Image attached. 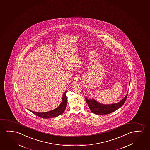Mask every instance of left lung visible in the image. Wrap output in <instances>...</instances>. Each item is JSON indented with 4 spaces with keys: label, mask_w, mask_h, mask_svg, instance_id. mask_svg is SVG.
Masks as SVG:
<instances>
[{
    "label": "left lung",
    "mask_w": 150,
    "mask_h": 150,
    "mask_svg": "<svg viewBox=\"0 0 150 150\" xmlns=\"http://www.w3.org/2000/svg\"><path fill=\"white\" fill-rule=\"evenodd\" d=\"M130 84V82H129ZM127 93L125 97L120 101L116 103L104 104L95 100L94 99H88L86 97V101L91 110V112L96 115H106L112 113L121 108L124 104L127 99Z\"/></svg>",
    "instance_id": "1"
}]
</instances>
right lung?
<instances>
[{
    "label": "right lung",
    "mask_w": 150,
    "mask_h": 150,
    "mask_svg": "<svg viewBox=\"0 0 150 150\" xmlns=\"http://www.w3.org/2000/svg\"><path fill=\"white\" fill-rule=\"evenodd\" d=\"M66 91H66L64 93L63 97H62V100L60 105L54 110H52L49 112H33L29 109L28 110L32 112L33 114L42 118L48 119L57 117V116H59L63 114L65 110L66 105H67V98L66 96Z\"/></svg>",
    "instance_id": "1"
}]
</instances>
